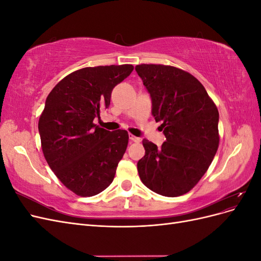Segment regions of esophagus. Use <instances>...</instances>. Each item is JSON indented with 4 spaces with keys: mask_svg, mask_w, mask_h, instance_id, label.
Instances as JSON below:
<instances>
[{
    "mask_svg": "<svg viewBox=\"0 0 261 261\" xmlns=\"http://www.w3.org/2000/svg\"><path fill=\"white\" fill-rule=\"evenodd\" d=\"M129 140L132 141V143H140V141H141V139H140L139 137L133 136V135H130V136H129Z\"/></svg>",
    "mask_w": 261,
    "mask_h": 261,
    "instance_id": "34e87169",
    "label": "esophagus"
}]
</instances>
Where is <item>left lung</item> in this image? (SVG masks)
<instances>
[{
    "instance_id": "1",
    "label": "left lung",
    "mask_w": 261,
    "mask_h": 261,
    "mask_svg": "<svg viewBox=\"0 0 261 261\" xmlns=\"http://www.w3.org/2000/svg\"><path fill=\"white\" fill-rule=\"evenodd\" d=\"M152 101V115L167 140L161 147L143 140L141 181L152 192L177 197L207 172L219 147V111L201 83L185 70L161 64L135 67Z\"/></svg>"
}]
</instances>
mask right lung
Returning a JSON list of instances; mask_svg holds the SVG:
<instances>
[{
    "label": "right lung",
    "mask_w": 261,
    "mask_h": 261,
    "mask_svg": "<svg viewBox=\"0 0 261 261\" xmlns=\"http://www.w3.org/2000/svg\"><path fill=\"white\" fill-rule=\"evenodd\" d=\"M130 64L85 67L54 87L39 118L42 152L54 174L81 197L98 195L112 183L128 144V133L93 123L108 109L114 87Z\"/></svg>",
    "instance_id": "obj_1"
}]
</instances>
